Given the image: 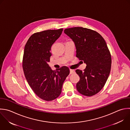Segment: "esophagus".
Returning a JSON list of instances; mask_svg holds the SVG:
<instances>
[{"label": "esophagus", "mask_w": 130, "mask_h": 130, "mask_svg": "<svg viewBox=\"0 0 130 130\" xmlns=\"http://www.w3.org/2000/svg\"><path fill=\"white\" fill-rule=\"evenodd\" d=\"M70 74H72L75 73V70H74L70 69Z\"/></svg>", "instance_id": "34e87169"}]
</instances>
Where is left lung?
Instances as JSON below:
<instances>
[{"label": "left lung", "mask_w": 130, "mask_h": 130, "mask_svg": "<svg viewBox=\"0 0 130 130\" xmlns=\"http://www.w3.org/2000/svg\"><path fill=\"white\" fill-rule=\"evenodd\" d=\"M64 32L74 42L76 57L86 64L83 71L76 70L80 77L77 89L84 95L92 96L103 88L110 73L111 56L106 43L98 32L86 28H67Z\"/></svg>", "instance_id": "left-lung-1"}]
</instances>
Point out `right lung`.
Wrapping results in <instances>:
<instances>
[{"label": "right lung", "mask_w": 130, "mask_h": 130, "mask_svg": "<svg viewBox=\"0 0 130 130\" xmlns=\"http://www.w3.org/2000/svg\"><path fill=\"white\" fill-rule=\"evenodd\" d=\"M62 31L60 28L35 33L24 48L22 67L26 80L34 92L47 101L59 96L62 84L70 74L67 67L54 71L48 64L51 56V47Z\"/></svg>", "instance_id": "1"}]
</instances>
